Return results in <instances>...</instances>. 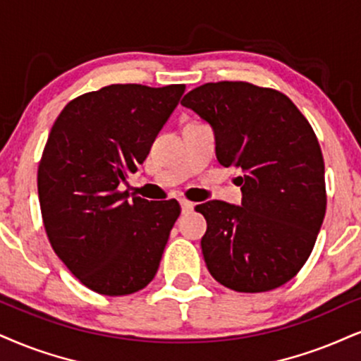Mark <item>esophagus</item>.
<instances>
[{"label":"esophagus","mask_w":361,"mask_h":361,"mask_svg":"<svg viewBox=\"0 0 361 361\" xmlns=\"http://www.w3.org/2000/svg\"><path fill=\"white\" fill-rule=\"evenodd\" d=\"M180 207H182V212H190L194 209V202L188 201V199H180Z\"/></svg>","instance_id":"obj_1"}]
</instances>
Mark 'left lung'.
<instances>
[{"instance_id":"1","label":"left lung","mask_w":361,"mask_h":361,"mask_svg":"<svg viewBox=\"0 0 361 361\" xmlns=\"http://www.w3.org/2000/svg\"><path fill=\"white\" fill-rule=\"evenodd\" d=\"M180 104L212 127L221 166L244 172L241 206H195L207 221L209 273L239 293L283 286L310 257L326 212L323 154L310 122L284 93L247 82L206 83Z\"/></svg>"}]
</instances>
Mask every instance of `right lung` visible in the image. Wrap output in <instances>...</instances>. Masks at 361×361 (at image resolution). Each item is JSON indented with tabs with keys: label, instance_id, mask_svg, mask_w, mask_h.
<instances>
[{
	"label": "right lung",
	"instance_id": "obj_1",
	"mask_svg": "<svg viewBox=\"0 0 361 361\" xmlns=\"http://www.w3.org/2000/svg\"><path fill=\"white\" fill-rule=\"evenodd\" d=\"M185 85H109L68 102L38 166V197L53 251L80 283L132 295L157 273L176 199L147 201L118 185L149 155Z\"/></svg>",
	"mask_w": 361,
	"mask_h": 361
}]
</instances>
